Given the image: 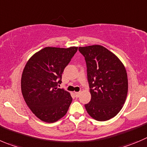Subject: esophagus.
Instances as JSON below:
<instances>
[{"label":"esophagus","mask_w":147,"mask_h":147,"mask_svg":"<svg viewBox=\"0 0 147 147\" xmlns=\"http://www.w3.org/2000/svg\"><path fill=\"white\" fill-rule=\"evenodd\" d=\"M75 95L76 97H78L80 95V92H75Z\"/></svg>","instance_id":"esophagus-1"}]
</instances>
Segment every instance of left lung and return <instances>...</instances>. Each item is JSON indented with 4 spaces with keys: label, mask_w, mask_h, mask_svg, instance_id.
Returning <instances> with one entry per match:
<instances>
[{
    "label": "left lung",
    "mask_w": 147,
    "mask_h": 147,
    "mask_svg": "<svg viewBox=\"0 0 147 147\" xmlns=\"http://www.w3.org/2000/svg\"><path fill=\"white\" fill-rule=\"evenodd\" d=\"M87 66L91 95L85 105L90 117L106 121L119 113L126 100L128 82L126 69L118 57L100 45L79 47Z\"/></svg>",
    "instance_id": "1"
}]
</instances>
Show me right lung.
<instances>
[{"label":"right lung","mask_w":147,"mask_h":147,"mask_svg":"<svg viewBox=\"0 0 147 147\" xmlns=\"http://www.w3.org/2000/svg\"><path fill=\"white\" fill-rule=\"evenodd\" d=\"M78 47H46L27 61L21 79V89L26 104L38 118L54 123L67 114L72 103L70 94L58 88L66 66Z\"/></svg>","instance_id":"right-lung-1"}]
</instances>
